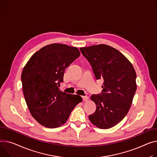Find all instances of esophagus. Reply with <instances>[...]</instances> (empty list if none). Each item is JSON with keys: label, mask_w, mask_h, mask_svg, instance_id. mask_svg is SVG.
<instances>
[{"label": "esophagus", "mask_w": 157, "mask_h": 157, "mask_svg": "<svg viewBox=\"0 0 157 157\" xmlns=\"http://www.w3.org/2000/svg\"><path fill=\"white\" fill-rule=\"evenodd\" d=\"M82 100H83V101H88V99H89V98H88V97H87V96H83V97H82Z\"/></svg>", "instance_id": "34e87169"}]
</instances>
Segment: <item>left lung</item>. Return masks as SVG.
I'll return each mask as SVG.
<instances>
[{"instance_id":"obj_1","label":"left lung","mask_w":157,"mask_h":157,"mask_svg":"<svg viewBox=\"0 0 157 157\" xmlns=\"http://www.w3.org/2000/svg\"><path fill=\"white\" fill-rule=\"evenodd\" d=\"M80 50L96 79L103 80L100 95L91 96L97 109L89 119L98 128H111L124 118L131 106L137 88L136 71L126 57L109 45H92Z\"/></svg>"}]
</instances>
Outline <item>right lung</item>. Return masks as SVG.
Here are the masks:
<instances>
[{
    "label": "right lung",
    "mask_w": 157,
    "mask_h": 157,
    "mask_svg": "<svg viewBox=\"0 0 157 157\" xmlns=\"http://www.w3.org/2000/svg\"><path fill=\"white\" fill-rule=\"evenodd\" d=\"M79 56L77 47L50 44L35 52L23 70L22 86L28 108L33 118L46 128L63 125L82 101L81 96L59 88L66 68Z\"/></svg>",
    "instance_id": "right-lung-1"
}]
</instances>
